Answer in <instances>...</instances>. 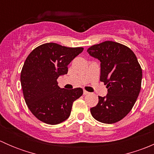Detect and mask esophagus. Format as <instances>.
Instances as JSON below:
<instances>
[{
  "instance_id": "esophagus-1",
  "label": "esophagus",
  "mask_w": 154,
  "mask_h": 154,
  "mask_svg": "<svg viewBox=\"0 0 154 154\" xmlns=\"http://www.w3.org/2000/svg\"><path fill=\"white\" fill-rule=\"evenodd\" d=\"M90 93L88 92V91H83V94H85V95H87V94H89Z\"/></svg>"
}]
</instances>
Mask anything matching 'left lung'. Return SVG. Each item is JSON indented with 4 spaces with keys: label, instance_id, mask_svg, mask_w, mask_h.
Listing matches in <instances>:
<instances>
[{
    "label": "left lung",
    "instance_id": "1",
    "mask_svg": "<svg viewBox=\"0 0 154 154\" xmlns=\"http://www.w3.org/2000/svg\"><path fill=\"white\" fill-rule=\"evenodd\" d=\"M100 62V80L107 94L98 96L97 106L90 109L94 119L104 124L119 122L130 112L141 90L142 71L134 53L127 46L112 41L87 50Z\"/></svg>",
    "mask_w": 154,
    "mask_h": 154
}]
</instances>
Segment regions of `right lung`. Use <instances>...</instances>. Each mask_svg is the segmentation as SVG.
<instances>
[{
    "label": "right lung",
    "instance_id": "right-lung-1",
    "mask_svg": "<svg viewBox=\"0 0 154 154\" xmlns=\"http://www.w3.org/2000/svg\"><path fill=\"white\" fill-rule=\"evenodd\" d=\"M83 48L46 43L33 50L24 62L21 84L31 112L41 122L58 125L68 119L73 103L83 94L81 88H61L57 80L68 73L69 63Z\"/></svg>",
    "mask_w": 154,
    "mask_h": 154
}]
</instances>
